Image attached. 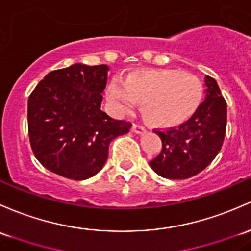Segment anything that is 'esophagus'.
Here are the masks:
<instances>
[{
    "label": "esophagus",
    "instance_id": "34e87169",
    "mask_svg": "<svg viewBox=\"0 0 251 251\" xmlns=\"http://www.w3.org/2000/svg\"><path fill=\"white\" fill-rule=\"evenodd\" d=\"M132 131L136 133H143L144 131H146V127L142 125H139V124H133L132 125Z\"/></svg>",
    "mask_w": 251,
    "mask_h": 251
}]
</instances>
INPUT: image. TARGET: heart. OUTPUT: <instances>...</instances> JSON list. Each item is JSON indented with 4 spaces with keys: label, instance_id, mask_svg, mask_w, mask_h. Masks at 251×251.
<instances>
[{
    "label": "heart",
    "instance_id": "obj_1",
    "mask_svg": "<svg viewBox=\"0 0 251 251\" xmlns=\"http://www.w3.org/2000/svg\"><path fill=\"white\" fill-rule=\"evenodd\" d=\"M108 103L119 114L141 103L144 120L160 128L188 121L202 104L204 85L197 75L174 68H142L121 80L110 79L105 89Z\"/></svg>",
    "mask_w": 251,
    "mask_h": 251
}]
</instances>
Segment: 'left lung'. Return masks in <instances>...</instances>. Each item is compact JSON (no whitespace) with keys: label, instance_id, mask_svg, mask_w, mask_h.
Segmentation results:
<instances>
[{"label":"left lung","instance_id":"1","mask_svg":"<svg viewBox=\"0 0 251 251\" xmlns=\"http://www.w3.org/2000/svg\"><path fill=\"white\" fill-rule=\"evenodd\" d=\"M207 97L197 112L178 127L157 130L161 152L149 162L162 178L188 179L210 165L223 147L227 103L212 77L205 78Z\"/></svg>","mask_w":251,"mask_h":251}]
</instances>
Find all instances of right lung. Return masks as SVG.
I'll return each instance as SVG.
<instances>
[{
  "label": "right lung",
  "mask_w": 251,
  "mask_h": 251,
  "mask_svg": "<svg viewBox=\"0 0 251 251\" xmlns=\"http://www.w3.org/2000/svg\"><path fill=\"white\" fill-rule=\"evenodd\" d=\"M108 66L52 71L31 92L27 126L36 159L52 173L84 180L102 170L113 139L132 124L101 109Z\"/></svg>",
  "instance_id": "1"
}]
</instances>
